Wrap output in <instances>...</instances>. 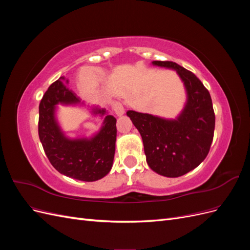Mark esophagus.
Wrapping results in <instances>:
<instances>
[{"label":"esophagus","instance_id":"34e87169","mask_svg":"<svg viewBox=\"0 0 250 250\" xmlns=\"http://www.w3.org/2000/svg\"><path fill=\"white\" fill-rule=\"evenodd\" d=\"M112 109H113V111H115V113H116L118 117L123 116L124 112H125V109L123 107V105L121 104V103H119V102L112 103Z\"/></svg>","mask_w":250,"mask_h":250}]
</instances>
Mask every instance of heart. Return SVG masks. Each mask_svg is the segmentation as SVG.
Masks as SVG:
<instances>
[{"instance_id":"obj_1","label":"heart","mask_w":250,"mask_h":250,"mask_svg":"<svg viewBox=\"0 0 250 250\" xmlns=\"http://www.w3.org/2000/svg\"><path fill=\"white\" fill-rule=\"evenodd\" d=\"M96 87L97 89L100 88L105 81V75L102 72H97L96 73Z\"/></svg>"}]
</instances>
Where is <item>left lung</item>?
Listing matches in <instances>:
<instances>
[{
    "mask_svg": "<svg viewBox=\"0 0 250 250\" xmlns=\"http://www.w3.org/2000/svg\"><path fill=\"white\" fill-rule=\"evenodd\" d=\"M153 65L177 73L187 101L175 119L128 110L139 130L151 170L166 177H179L195 169L207 157L215 130V113L208 90L195 75L173 62H152Z\"/></svg>",
    "mask_w": 250,
    "mask_h": 250,
    "instance_id": "left-lung-1",
    "label": "left lung"
}]
</instances>
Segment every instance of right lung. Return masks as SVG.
Here are the masks:
<instances>
[{
	"label": "right lung",
	"instance_id": "1",
	"mask_svg": "<svg viewBox=\"0 0 250 250\" xmlns=\"http://www.w3.org/2000/svg\"><path fill=\"white\" fill-rule=\"evenodd\" d=\"M67 84L69 80L60 77L44 93L40 103V140L50 163L59 173L82 181L99 180L112 167L117 120L107 115L106 109L90 107L93 115L104 118L100 130L90 138H67L56 119L57 105H85Z\"/></svg>",
	"mask_w": 250,
	"mask_h": 250
}]
</instances>
